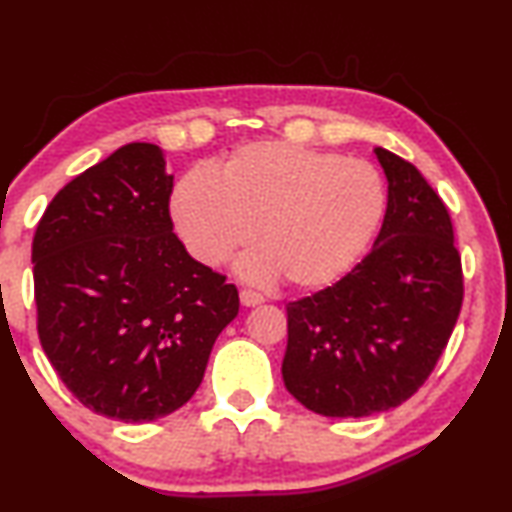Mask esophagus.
<instances>
[{
	"label": "esophagus",
	"instance_id": "1",
	"mask_svg": "<svg viewBox=\"0 0 512 512\" xmlns=\"http://www.w3.org/2000/svg\"><path fill=\"white\" fill-rule=\"evenodd\" d=\"M240 300L244 307H254V305H261L263 303V296L258 291H251V289H242L240 291Z\"/></svg>",
	"mask_w": 512,
	"mask_h": 512
}]
</instances>
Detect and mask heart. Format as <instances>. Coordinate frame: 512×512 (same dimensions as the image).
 Wrapping results in <instances>:
<instances>
[{
	"instance_id": "obj_1",
	"label": "heart",
	"mask_w": 512,
	"mask_h": 512,
	"mask_svg": "<svg viewBox=\"0 0 512 512\" xmlns=\"http://www.w3.org/2000/svg\"><path fill=\"white\" fill-rule=\"evenodd\" d=\"M384 212L380 172L366 160L289 142L240 146L219 177L191 170L172 198L174 226L205 265L240 263L251 279L284 275L296 289H321L359 261Z\"/></svg>"
}]
</instances>
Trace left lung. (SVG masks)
I'll return each mask as SVG.
<instances>
[{
	"mask_svg": "<svg viewBox=\"0 0 512 512\" xmlns=\"http://www.w3.org/2000/svg\"><path fill=\"white\" fill-rule=\"evenodd\" d=\"M387 214L370 254L340 282L286 305V389L324 417L396 408L436 368L464 300L445 202L415 165L377 146Z\"/></svg>",
	"mask_w": 512,
	"mask_h": 512,
	"instance_id": "left-lung-1",
	"label": "left lung"
}]
</instances>
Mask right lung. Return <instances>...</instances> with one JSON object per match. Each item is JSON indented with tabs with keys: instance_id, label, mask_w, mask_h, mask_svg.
Masks as SVG:
<instances>
[{
	"instance_id": "right-lung-1",
	"label": "right lung",
	"mask_w": 512,
	"mask_h": 512,
	"mask_svg": "<svg viewBox=\"0 0 512 512\" xmlns=\"http://www.w3.org/2000/svg\"><path fill=\"white\" fill-rule=\"evenodd\" d=\"M160 146L132 142L58 191L32 242L41 347L97 415L153 422L191 401L235 284L172 233Z\"/></svg>"
}]
</instances>
